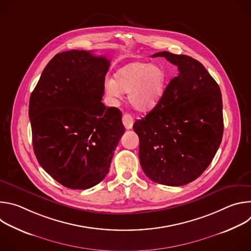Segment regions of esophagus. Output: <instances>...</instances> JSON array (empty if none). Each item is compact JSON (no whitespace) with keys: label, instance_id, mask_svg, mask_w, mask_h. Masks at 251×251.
Masks as SVG:
<instances>
[{"label":"esophagus","instance_id":"esophagus-1","mask_svg":"<svg viewBox=\"0 0 251 251\" xmlns=\"http://www.w3.org/2000/svg\"><path fill=\"white\" fill-rule=\"evenodd\" d=\"M122 122L125 126L126 129H131L133 127V123H134V119L131 115L129 114H124L122 117Z\"/></svg>","mask_w":251,"mask_h":251}]
</instances>
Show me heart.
<instances>
[{"label": "heart", "mask_w": 251, "mask_h": 251, "mask_svg": "<svg viewBox=\"0 0 251 251\" xmlns=\"http://www.w3.org/2000/svg\"><path fill=\"white\" fill-rule=\"evenodd\" d=\"M167 75L160 64L133 61L121 68L114 79L105 81V89L111 97L128 93V102L138 111H149L161 100L166 87Z\"/></svg>", "instance_id": "1"}]
</instances>
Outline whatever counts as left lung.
Instances as JSON below:
<instances>
[{"instance_id": "8db88e82", "label": "left lung", "mask_w": 251, "mask_h": 251, "mask_svg": "<svg viewBox=\"0 0 251 251\" xmlns=\"http://www.w3.org/2000/svg\"><path fill=\"white\" fill-rule=\"evenodd\" d=\"M177 66L159 103L135 121L139 159L155 183L177 187L198 178L211 163L223 139V99L219 84L197 59L161 51Z\"/></svg>"}]
</instances>
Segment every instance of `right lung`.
Instances as JSON below:
<instances>
[{"label": "right lung", "mask_w": 251, "mask_h": 251, "mask_svg": "<svg viewBox=\"0 0 251 251\" xmlns=\"http://www.w3.org/2000/svg\"><path fill=\"white\" fill-rule=\"evenodd\" d=\"M110 61L86 50L57 53L31 92L34 155L62 186L86 190L109 172L125 132L122 113L101 102Z\"/></svg>", "instance_id": "obj_1"}]
</instances>
